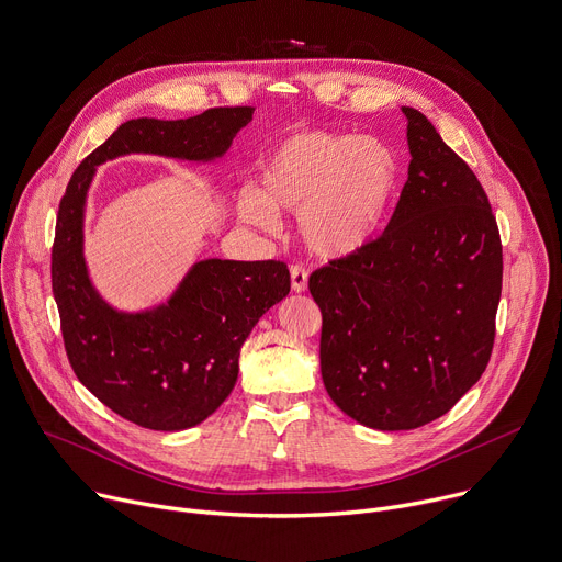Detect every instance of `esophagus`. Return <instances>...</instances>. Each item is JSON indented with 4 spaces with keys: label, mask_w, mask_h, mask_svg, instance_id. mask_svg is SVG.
Returning <instances> with one entry per match:
<instances>
[{
    "label": "esophagus",
    "mask_w": 562,
    "mask_h": 562,
    "mask_svg": "<svg viewBox=\"0 0 562 562\" xmlns=\"http://www.w3.org/2000/svg\"><path fill=\"white\" fill-rule=\"evenodd\" d=\"M307 278H310V273H307V269H304L302 265H293L291 267V289L295 293L307 291Z\"/></svg>",
    "instance_id": "34e87169"
}]
</instances>
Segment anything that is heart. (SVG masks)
<instances>
[{
  "label": "heart",
  "instance_id": "1",
  "mask_svg": "<svg viewBox=\"0 0 562 562\" xmlns=\"http://www.w3.org/2000/svg\"><path fill=\"white\" fill-rule=\"evenodd\" d=\"M398 186L392 149L356 134L302 130L260 161V190L244 188L239 217L271 228L300 213V235L321 258H345L381 231Z\"/></svg>",
  "mask_w": 562,
  "mask_h": 562
}]
</instances>
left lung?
<instances>
[{
    "instance_id": "obj_1",
    "label": "left lung",
    "mask_w": 562,
    "mask_h": 562,
    "mask_svg": "<svg viewBox=\"0 0 562 562\" xmlns=\"http://www.w3.org/2000/svg\"><path fill=\"white\" fill-rule=\"evenodd\" d=\"M387 228L310 278L331 401L368 428L413 430L484 374L502 293V241L475 172L417 110Z\"/></svg>"
}]
</instances>
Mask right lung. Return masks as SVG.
<instances>
[{"instance_id": "right-lung-1", "label": "right lung", "mask_w": 562, "mask_h": 562, "mask_svg": "<svg viewBox=\"0 0 562 562\" xmlns=\"http://www.w3.org/2000/svg\"><path fill=\"white\" fill-rule=\"evenodd\" d=\"M252 112L215 108L186 121H127L76 168L60 199L50 284L69 363L100 403L140 428L172 432L209 419L235 387L244 340L286 297L291 278L278 260H201L166 304L123 314L98 295L87 273V190L95 166L132 151L220 159Z\"/></svg>"}]
</instances>
